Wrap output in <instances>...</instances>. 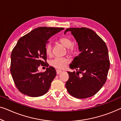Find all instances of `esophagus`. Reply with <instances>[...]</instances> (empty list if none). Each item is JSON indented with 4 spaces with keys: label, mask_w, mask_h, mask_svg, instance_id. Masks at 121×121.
I'll return each mask as SVG.
<instances>
[{
    "label": "esophagus",
    "mask_w": 121,
    "mask_h": 121,
    "mask_svg": "<svg viewBox=\"0 0 121 121\" xmlns=\"http://www.w3.org/2000/svg\"><path fill=\"white\" fill-rule=\"evenodd\" d=\"M56 73H57V74H60L61 72H62V71L60 70V69H57L56 70Z\"/></svg>",
    "instance_id": "esophagus-1"
}]
</instances>
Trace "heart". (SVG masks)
<instances>
[{
  "label": "heart",
  "mask_w": 121,
  "mask_h": 121,
  "mask_svg": "<svg viewBox=\"0 0 121 121\" xmlns=\"http://www.w3.org/2000/svg\"><path fill=\"white\" fill-rule=\"evenodd\" d=\"M59 42L63 46L68 48L67 52L69 54H73L76 52V49L73 46H72V42L70 38L67 37H62L59 39ZM52 51V46L50 43H48L46 45L45 52L47 55H50ZM69 63V60L63 57H55L50 61V65L56 69H63Z\"/></svg>",
  "instance_id": "1"
}]
</instances>
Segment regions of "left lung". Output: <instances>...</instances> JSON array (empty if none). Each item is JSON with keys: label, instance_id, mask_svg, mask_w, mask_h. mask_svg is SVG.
I'll return each mask as SVG.
<instances>
[{"label": "left lung", "instance_id": "obj_1", "mask_svg": "<svg viewBox=\"0 0 121 121\" xmlns=\"http://www.w3.org/2000/svg\"><path fill=\"white\" fill-rule=\"evenodd\" d=\"M78 43L81 53L69 65L77 72H67L66 83L68 92L74 98L85 99L96 94L106 82L110 60L104 41L92 30L86 27L66 29ZM79 74L82 75L79 76Z\"/></svg>", "mask_w": 121, "mask_h": 121}]
</instances>
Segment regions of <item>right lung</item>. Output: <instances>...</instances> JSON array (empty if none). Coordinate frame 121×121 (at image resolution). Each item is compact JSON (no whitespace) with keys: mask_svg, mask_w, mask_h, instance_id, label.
I'll return each mask as SVG.
<instances>
[{"mask_svg":"<svg viewBox=\"0 0 121 121\" xmlns=\"http://www.w3.org/2000/svg\"><path fill=\"white\" fill-rule=\"evenodd\" d=\"M64 29L38 27L18 40L11 54L10 72L15 86L21 93L38 97L49 91L56 72L55 68L48 67L46 45L51 37ZM40 65L47 67L45 72H39Z\"/></svg>","mask_w":121,"mask_h":121,"instance_id":"obj_1","label":"right lung"}]
</instances>
